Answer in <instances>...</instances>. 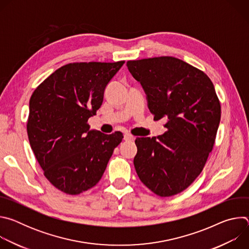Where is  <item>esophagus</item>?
<instances>
[{"mask_svg": "<svg viewBox=\"0 0 249 249\" xmlns=\"http://www.w3.org/2000/svg\"><path fill=\"white\" fill-rule=\"evenodd\" d=\"M123 139H124V141H126V142H131V141H134V140H135V137L132 136L131 134H125Z\"/></svg>", "mask_w": 249, "mask_h": 249, "instance_id": "esophagus-1", "label": "esophagus"}]
</instances>
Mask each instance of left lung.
Wrapping results in <instances>:
<instances>
[{
    "label": "left lung",
    "instance_id": "1",
    "mask_svg": "<svg viewBox=\"0 0 249 249\" xmlns=\"http://www.w3.org/2000/svg\"><path fill=\"white\" fill-rule=\"evenodd\" d=\"M154 119L166 118L162 135L137 138L134 165L140 180L161 197L185 190L201 173L215 143L221 105L202 71L173 57L128 61Z\"/></svg>",
    "mask_w": 249,
    "mask_h": 249
}]
</instances>
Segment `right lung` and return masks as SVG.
Masks as SVG:
<instances>
[{"mask_svg":"<svg viewBox=\"0 0 249 249\" xmlns=\"http://www.w3.org/2000/svg\"><path fill=\"white\" fill-rule=\"evenodd\" d=\"M125 62L73 63L50 75L29 100L27 134L46 178L66 194L96 185L123 135L90 130L87 123Z\"/></svg>","mask_w":249,"mask_h":249,"instance_id":"right-lung-1","label":"right lung"}]
</instances>
